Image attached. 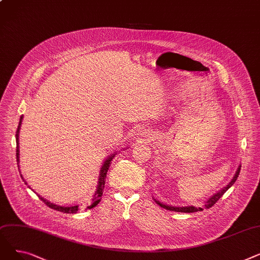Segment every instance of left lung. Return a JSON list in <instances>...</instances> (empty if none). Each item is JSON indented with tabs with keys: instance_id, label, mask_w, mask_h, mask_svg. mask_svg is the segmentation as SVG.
Returning <instances> with one entry per match:
<instances>
[{
	"instance_id": "8db88e82",
	"label": "left lung",
	"mask_w": 260,
	"mask_h": 260,
	"mask_svg": "<svg viewBox=\"0 0 260 260\" xmlns=\"http://www.w3.org/2000/svg\"><path fill=\"white\" fill-rule=\"evenodd\" d=\"M239 173H240V167L238 168V170H237V172H236V175L234 176V178H233V180H232L224 188H222L221 190H219V192L218 193H216L214 196H212L208 201H207V203H206V208L207 209H209V208H212L214 204L219 200L222 196H223V194L226 192V190L233 185L234 183H235V181L237 180V178H238V175H239ZM155 201H156V203L158 204V206H160L161 208H163V209H167V210H169V211H174V212H180V213H194V212H198V211H202L203 209H201V208H195V207H179V208H177V207H171V206H166V204H163V203H161V202H159V201H157L156 199H155Z\"/></svg>"
}]
</instances>
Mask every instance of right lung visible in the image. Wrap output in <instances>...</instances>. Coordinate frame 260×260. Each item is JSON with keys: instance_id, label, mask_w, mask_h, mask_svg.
<instances>
[{"instance_id": "add662e5", "label": "right lung", "mask_w": 260, "mask_h": 260, "mask_svg": "<svg viewBox=\"0 0 260 260\" xmlns=\"http://www.w3.org/2000/svg\"><path fill=\"white\" fill-rule=\"evenodd\" d=\"M22 119H23V116H21L20 118V122H19V125H18V129H17V133H16V141H17V161L19 162V133H20V128H21V124H22ZM116 154H113L109 156L105 162L104 165L102 166L101 168V171H100V176H99V183H98V186H97V189H95L94 192V195H93V198H92V203L90 204L89 207H87V209H92L94 208L97 204L101 201V196L103 194V189H104V186H105V179H106V174H107V171L109 169V166H111V161L113 160V158L115 157ZM20 170V169H19ZM22 177V175H21ZM23 179V177H22ZM40 199L42 200L47 207H49L50 209H53L56 211H59V212H62V213H66V214H75L78 212V210L80 209L79 206H74V207H60V206H57V204H53L49 201H47L46 199L42 198L41 196H39Z\"/></svg>"}]
</instances>
